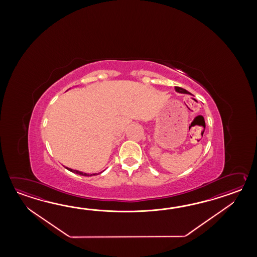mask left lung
Masks as SVG:
<instances>
[{"instance_id": "left-lung-1", "label": "left lung", "mask_w": 257, "mask_h": 257, "mask_svg": "<svg viewBox=\"0 0 257 257\" xmlns=\"http://www.w3.org/2000/svg\"><path fill=\"white\" fill-rule=\"evenodd\" d=\"M175 90L177 92V93H186V94H190V95H193L191 93H189L188 91H186V89H184V88L177 87V86H175Z\"/></svg>"}]
</instances>
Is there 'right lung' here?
I'll use <instances>...</instances> for the list:
<instances>
[{
    "label": "right lung",
    "mask_w": 257,
    "mask_h": 257,
    "mask_svg": "<svg viewBox=\"0 0 257 257\" xmlns=\"http://www.w3.org/2000/svg\"><path fill=\"white\" fill-rule=\"evenodd\" d=\"M66 169L69 170V171H71L72 173H74V174H77V175H83V176H93V175H97L99 174H101V173H98V174H86V173H82V172H80V171H78V170H73L71 169V168H68V167H66Z\"/></svg>",
    "instance_id": "right-lung-1"
}]
</instances>
